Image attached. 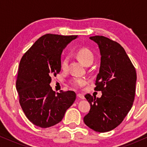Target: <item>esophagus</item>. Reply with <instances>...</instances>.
Returning <instances> with one entry per match:
<instances>
[{"mask_svg": "<svg viewBox=\"0 0 147 147\" xmlns=\"http://www.w3.org/2000/svg\"><path fill=\"white\" fill-rule=\"evenodd\" d=\"M77 96H78V98H80V99H82V100H84V98H85V97H84V94H78Z\"/></svg>", "mask_w": 147, "mask_h": 147, "instance_id": "esophagus-1", "label": "esophagus"}]
</instances>
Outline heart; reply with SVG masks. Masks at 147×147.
<instances>
[{
  "label": "heart",
  "instance_id": "heart-1",
  "mask_svg": "<svg viewBox=\"0 0 147 147\" xmlns=\"http://www.w3.org/2000/svg\"><path fill=\"white\" fill-rule=\"evenodd\" d=\"M76 55L81 61L83 62L86 65H89V64H92L93 63L94 59V53H92L91 50L86 47L80 48L76 52ZM68 60L67 57H65V59L63 60L61 63V67L63 69H66L68 66ZM86 80L84 78H72L70 81L72 85L74 87L80 88L85 85L86 84Z\"/></svg>",
  "mask_w": 147,
  "mask_h": 147
}]
</instances>
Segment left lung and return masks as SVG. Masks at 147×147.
Here are the masks:
<instances>
[{"mask_svg": "<svg viewBox=\"0 0 147 147\" xmlns=\"http://www.w3.org/2000/svg\"><path fill=\"white\" fill-rule=\"evenodd\" d=\"M98 45L101 54L99 73L94 90L100 98L87 94L90 110L84 122L96 132L113 130L123 121L131 109L136 91L135 67L119 43L104 36L90 37Z\"/></svg>", "mask_w": 147, "mask_h": 147, "instance_id": "1", "label": "left lung"}]
</instances>
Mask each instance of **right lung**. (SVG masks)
<instances>
[{
  "label": "right lung",
  "instance_id": "add662e5",
  "mask_svg": "<svg viewBox=\"0 0 147 147\" xmlns=\"http://www.w3.org/2000/svg\"><path fill=\"white\" fill-rule=\"evenodd\" d=\"M78 35L46 34L38 39L20 61L16 88L19 103L35 125L48 128L59 123L75 101L74 91L55 93L49 84L61 71V55Z\"/></svg>",
  "mask_w": 147,
  "mask_h": 147
}]
</instances>
